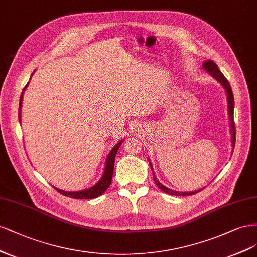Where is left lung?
I'll use <instances>...</instances> for the list:
<instances>
[{
	"label": "left lung",
	"mask_w": 257,
	"mask_h": 257,
	"mask_svg": "<svg viewBox=\"0 0 257 257\" xmlns=\"http://www.w3.org/2000/svg\"><path fill=\"white\" fill-rule=\"evenodd\" d=\"M203 68L208 72L211 77H213L217 81H219L221 85L225 88V92L227 95V104H228V116H229V123H230V135H231V145L233 147H235V141H236V129H235V121H234V96H233V92H231V88L229 85V82L227 81V79L223 76V73L220 71V69L218 68L217 64L214 63L211 60H208L204 62L203 64ZM151 169L153 170V177H154V181L155 184L158 186L159 189H161L163 192L171 194V195H176V196H187V195H192L195 194L197 192H200L201 190H196V191L193 192H178V191H173V190L167 188L165 186H163L160 181L157 179L155 173H154V169L153 165L150 162Z\"/></svg>",
	"instance_id": "left-lung-1"
}]
</instances>
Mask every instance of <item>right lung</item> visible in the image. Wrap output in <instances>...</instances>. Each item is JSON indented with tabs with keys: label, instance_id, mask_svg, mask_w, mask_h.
<instances>
[{
	"label": "right lung",
	"instance_id": "obj_1",
	"mask_svg": "<svg viewBox=\"0 0 257 257\" xmlns=\"http://www.w3.org/2000/svg\"><path fill=\"white\" fill-rule=\"evenodd\" d=\"M28 84H27V86H28ZM27 86L23 88V92L26 90ZM23 92H22V95H23ZM22 95L20 97V102H19V119H20V110H21V104H22ZM121 142H122V140L119 141V142L112 148V151L110 152V154L107 155L103 175L96 185H94L93 187H90L86 190H82V191H74V192L64 191V190H61L59 188H55V187L54 188L61 194L65 195V196H70L72 198H83V200H87V198H95V197H98L99 195H101L105 191V190L110 187V185L112 183L115 156H116V154H117V151H118V148H119Z\"/></svg>",
	"mask_w": 257,
	"mask_h": 257
}]
</instances>
